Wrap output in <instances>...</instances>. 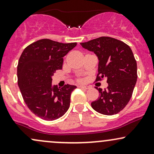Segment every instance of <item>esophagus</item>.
<instances>
[{"instance_id": "34e87169", "label": "esophagus", "mask_w": 154, "mask_h": 154, "mask_svg": "<svg viewBox=\"0 0 154 154\" xmlns=\"http://www.w3.org/2000/svg\"><path fill=\"white\" fill-rule=\"evenodd\" d=\"M79 87H80L82 89H84V90H88V89H90V87H88V86H79Z\"/></svg>"}]
</instances>
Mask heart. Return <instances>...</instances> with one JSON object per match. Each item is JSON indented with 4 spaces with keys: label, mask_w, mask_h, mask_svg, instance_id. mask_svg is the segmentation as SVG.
<instances>
[{
    "label": "heart",
    "mask_w": 154,
    "mask_h": 154,
    "mask_svg": "<svg viewBox=\"0 0 154 154\" xmlns=\"http://www.w3.org/2000/svg\"><path fill=\"white\" fill-rule=\"evenodd\" d=\"M79 81H81V80H79Z\"/></svg>",
    "instance_id": "1"
}]
</instances>
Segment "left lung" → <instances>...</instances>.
<instances>
[{
	"label": "left lung",
	"mask_w": 154,
	"mask_h": 154,
	"mask_svg": "<svg viewBox=\"0 0 154 154\" xmlns=\"http://www.w3.org/2000/svg\"><path fill=\"white\" fill-rule=\"evenodd\" d=\"M80 44L98 58L95 82L106 79L109 84L104 90L96 87L100 96L91 103L92 109L105 115H116L128 104L137 82V62L131 49L122 41L109 37Z\"/></svg>",
	"instance_id": "obj_1"
}]
</instances>
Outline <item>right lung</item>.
<instances>
[{"instance_id":"1","label":"right lung","mask_w":154,"mask_h":154,"mask_svg":"<svg viewBox=\"0 0 154 154\" xmlns=\"http://www.w3.org/2000/svg\"><path fill=\"white\" fill-rule=\"evenodd\" d=\"M76 45L39 39L27 46L20 57L18 86L29 109L42 120H57L70 107L71 93L76 87L67 84L58 88L52 85V76L62 70L63 57Z\"/></svg>"}]
</instances>
